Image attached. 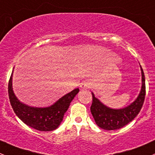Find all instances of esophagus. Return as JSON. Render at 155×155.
<instances>
[{"instance_id": "34e87169", "label": "esophagus", "mask_w": 155, "mask_h": 155, "mask_svg": "<svg viewBox=\"0 0 155 155\" xmlns=\"http://www.w3.org/2000/svg\"><path fill=\"white\" fill-rule=\"evenodd\" d=\"M90 84L87 83V82H83V83L81 84L80 87L82 88V89H86V88L89 87Z\"/></svg>"}]
</instances>
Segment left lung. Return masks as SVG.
<instances>
[{
	"label": "left lung",
	"mask_w": 155,
	"mask_h": 155,
	"mask_svg": "<svg viewBox=\"0 0 155 155\" xmlns=\"http://www.w3.org/2000/svg\"><path fill=\"white\" fill-rule=\"evenodd\" d=\"M141 70L142 87L138 98L130 106L121 110H113L104 106L100 102L98 99L94 97L92 93L93 101L91 107V111L96 124L105 130H116L123 127L132 122L139 113L142 107L145 97V74Z\"/></svg>",
	"instance_id": "8db88e82"
}]
</instances>
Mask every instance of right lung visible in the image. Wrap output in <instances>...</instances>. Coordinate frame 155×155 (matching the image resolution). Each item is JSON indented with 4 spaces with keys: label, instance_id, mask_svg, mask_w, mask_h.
I'll return each instance as SVG.
<instances>
[{
    "label": "right lung",
    "instance_id": "add662e5",
    "mask_svg": "<svg viewBox=\"0 0 155 155\" xmlns=\"http://www.w3.org/2000/svg\"><path fill=\"white\" fill-rule=\"evenodd\" d=\"M78 92L79 89L77 88L59 99L51 107L34 108L20 103L14 95L12 88V74L8 83L9 99L14 113L25 124L42 132H49L58 127L71 102Z\"/></svg>",
    "mask_w": 155,
    "mask_h": 155
}]
</instances>
